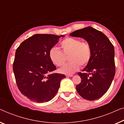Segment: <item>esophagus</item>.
Masks as SVG:
<instances>
[{"label": "esophagus", "mask_w": 124, "mask_h": 124, "mask_svg": "<svg viewBox=\"0 0 124 124\" xmlns=\"http://www.w3.org/2000/svg\"><path fill=\"white\" fill-rule=\"evenodd\" d=\"M66 76H67V77H72V76H73L72 75H66Z\"/></svg>", "instance_id": "34e87169"}]
</instances>
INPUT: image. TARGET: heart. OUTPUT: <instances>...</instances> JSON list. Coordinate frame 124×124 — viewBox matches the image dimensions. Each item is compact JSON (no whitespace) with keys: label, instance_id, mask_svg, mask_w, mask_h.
Here are the masks:
<instances>
[{"label":"heart","instance_id":"b5f03b06","mask_svg":"<svg viewBox=\"0 0 124 124\" xmlns=\"http://www.w3.org/2000/svg\"><path fill=\"white\" fill-rule=\"evenodd\" d=\"M62 52L57 48H52L49 53L51 62L57 67L64 64L66 56H69L70 61L60 69V72L64 74H74L80 66H85L91 60L92 49L90 44L86 41L74 38H66L60 44Z\"/></svg>","mask_w":124,"mask_h":124}]
</instances>
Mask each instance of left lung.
<instances>
[{
  "mask_svg": "<svg viewBox=\"0 0 124 124\" xmlns=\"http://www.w3.org/2000/svg\"><path fill=\"white\" fill-rule=\"evenodd\" d=\"M70 35L81 38L92 47L91 60L78 75L81 81L76 88L83 98L94 101L102 97L110 87L115 74L114 45L103 33L92 27H86L71 33Z\"/></svg>",
  "mask_w": 124,
  "mask_h": 124,
  "instance_id": "left-lung-1",
  "label": "left lung"
}]
</instances>
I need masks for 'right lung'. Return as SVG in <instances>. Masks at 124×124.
<instances>
[{"label": "right lung", "mask_w": 124, "mask_h": 124, "mask_svg": "<svg viewBox=\"0 0 124 124\" xmlns=\"http://www.w3.org/2000/svg\"><path fill=\"white\" fill-rule=\"evenodd\" d=\"M52 34H35L17 48L13 64L17 86L22 94L37 103L53 98L60 86L63 74L53 73L56 69L49 53L61 37Z\"/></svg>", "instance_id": "add662e5"}]
</instances>
